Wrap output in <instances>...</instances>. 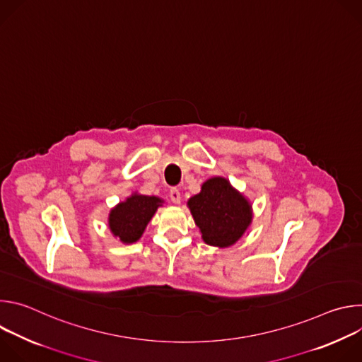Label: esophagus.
<instances>
[{"mask_svg": "<svg viewBox=\"0 0 362 362\" xmlns=\"http://www.w3.org/2000/svg\"><path fill=\"white\" fill-rule=\"evenodd\" d=\"M170 199H172V202H173L175 204H179V203H180V200H182L180 190H179V189H176V187H173V189L170 190Z\"/></svg>", "mask_w": 362, "mask_h": 362, "instance_id": "1", "label": "esophagus"}]
</instances>
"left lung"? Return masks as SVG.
I'll use <instances>...</instances> for the list:
<instances>
[{
  "label": "left lung",
  "instance_id": "8db88e82",
  "mask_svg": "<svg viewBox=\"0 0 362 362\" xmlns=\"http://www.w3.org/2000/svg\"><path fill=\"white\" fill-rule=\"evenodd\" d=\"M202 239L218 247L236 243L252 222V204L225 177H212L187 200Z\"/></svg>",
  "mask_w": 362,
  "mask_h": 362
}]
</instances>
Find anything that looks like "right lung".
<instances>
[{
	"instance_id": "right-lung-1",
	"label": "right lung",
	"mask_w": 362,
	"mask_h": 362,
	"mask_svg": "<svg viewBox=\"0 0 362 362\" xmlns=\"http://www.w3.org/2000/svg\"><path fill=\"white\" fill-rule=\"evenodd\" d=\"M163 200L158 196L133 193L110 211L109 228L123 243L137 242Z\"/></svg>"
}]
</instances>
